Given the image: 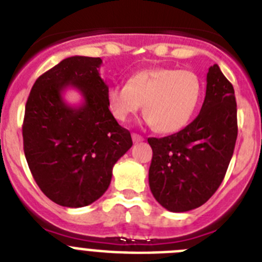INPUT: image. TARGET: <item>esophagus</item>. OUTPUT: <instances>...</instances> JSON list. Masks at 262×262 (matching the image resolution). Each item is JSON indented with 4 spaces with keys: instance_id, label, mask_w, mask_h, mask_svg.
<instances>
[{
    "instance_id": "obj_1",
    "label": "esophagus",
    "mask_w": 262,
    "mask_h": 262,
    "mask_svg": "<svg viewBox=\"0 0 262 262\" xmlns=\"http://www.w3.org/2000/svg\"><path fill=\"white\" fill-rule=\"evenodd\" d=\"M132 138H133L134 144H138V142H142V141H144V137H142V136H140V134H137V133L132 134Z\"/></svg>"
}]
</instances>
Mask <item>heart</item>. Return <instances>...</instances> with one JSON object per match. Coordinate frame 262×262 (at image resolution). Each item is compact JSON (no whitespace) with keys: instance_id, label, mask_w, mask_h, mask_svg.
Wrapping results in <instances>:
<instances>
[{"instance_id":"1","label":"heart","mask_w":262,"mask_h":262,"mask_svg":"<svg viewBox=\"0 0 262 262\" xmlns=\"http://www.w3.org/2000/svg\"><path fill=\"white\" fill-rule=\"evenodd\" d=\"M202 97V80L190 70L157 67L134 74L126 84L108 91L109 109L125 122L144 104L146 122L159 133L183 129L194 116Z\"/></svg>"}]
</instances>
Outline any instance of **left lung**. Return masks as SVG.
Masks as SVG:
<instances>
[{"mask_svg": "<svg viewBox=\"0 0 262 262\" xmlns=\"http://www.w3.org/2000/svg\"><path fill=\"white\" fill-rule=\"evenodd\" d=\"M237 138L233 85L217 64L207 74L200 113L185 129L147 138L153 149L149 186L156 200L171 212L194 210L222 185Z\"/></svg>", "mask_w": 262, "mask_h": 262, "instance_id": "1", "label": "left lung"}]
</instances>
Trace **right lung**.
<instances>
[{
    "label": "right lung",
    "mask_w": 262,
    "mask_h": 262,
    "mask_svg": "<svg viewBox=\"0 0 262 262\" xmlns=\"http://www.w3.org/2000/svg\"><path fill=\"white\" fill-rule=\"evenodd\" d=\"M103 60L71 56L40 75L22 125L27 165L42 192L63 207H84L108 190L115 163L132 147L130 133L109 111ZM74 86L83 104L71 107L61 93Z\"/></svg>",
    "instance_id": "add662e5"
}]
</instances>
